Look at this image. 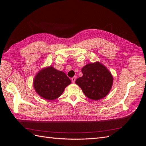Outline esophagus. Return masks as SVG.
<instances>
[{
	"label": "esophagus",
	"instance_id": "esophagus-1",
	"mask_svg": "<svg viewBox=\"0 0 146 146\" xmlns=\"http://www.w3.org/2000/svg\"><path fill=\"white\" fill-rule=\"evenodd\" d=\"M76 77H72L71 78V80H72V83H75V82H76Z\"/></svg>",
	"mask_w": 146,
	"mask_h": 146
}]
</instances>
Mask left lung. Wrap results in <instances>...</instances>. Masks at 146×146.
I'll use <instances>...</instances> for the list:
<instances>
[{
	"label": "left lung",
	"instance_id": "left-lung-1",
	"mask_svg": "<svg viewBox=\"0 0 146 146\" xmlns=\"http://www.w3.org/2000/svg\"><path fill=\"white\" fill-rule=\"evenodd\" d=\"M82 72L83 76L78 78L76 83L88 98L98 100L108 94L113 78L104 65L99 62L88 64L82 68Z\"/></svg>",
	"mask_w": 146,
	"mask_h": 146
}]
</instances>
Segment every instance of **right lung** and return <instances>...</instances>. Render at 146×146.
<instances>
[{"label":"right lung","mask_w":146,"mask_h":146,"mask_svg":"<svg viewBox=\"0 0 146 146\" xmlns=\"http://www.w3.org/2000/svg\"><path fill=\"white\" fill-rule=\"evenodd\" d=\"M70 83L71 81L65 73L50 66L38 73L35 78L33 86L42 98L52 100L62 94L64 88Z\"/></svg>","instance_id":"obj_1"}]
</instances>
